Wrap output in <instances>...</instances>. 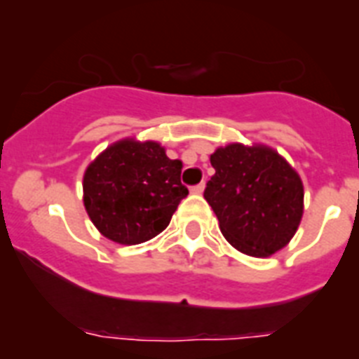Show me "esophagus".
Segmentation results:
<instances>
[{"label":"esophagus","instance_id":"obj_1","mask_svg":"<svg viewBox=\"0 0 359 359\" xmlns=\"http://www.w3.org/2000/svg\"><path fill=\"white\" fill-rule=\"evenodd\" d=\"M204 182H201V184H197V186H193L191 189H189V191L193 193V195H202V191H204Z\"/></svg>","mask_w":359,"mask_h":359}]
</instances>
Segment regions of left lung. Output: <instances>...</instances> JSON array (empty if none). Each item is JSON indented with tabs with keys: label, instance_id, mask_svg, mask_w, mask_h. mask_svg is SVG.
I'll return each mask as SVG.
<instances>
[{
	"label": "left lung",
	"instance_id": "obj_1",
	"mask_svg": "<svg viewBox=\"0 0 359 359\" xmlns=\"http://www.w3.org/2000/svg\"><path fill=\"white\" fill-rule=\"evenodd\" d=\"M204 198L224 238L240 253L267 258L291 242L304 217V182L274 148L260 142L218 146Z\"/></svg>",
	"mask_w": 359,
	"mask_h": 359
}]
</instances>
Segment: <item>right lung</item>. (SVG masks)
Listing matches in <instances>:
<instances>
[{
    "label": "right lung",
    "mask_w": 359,
    "mask_h": 359,
    "mask_svg": "<svg viewBox=\"0 0 359 359\" xmlns=\"http://www.w3.org/2000/svg\"><path fill=\"white\" fill-rule=\"evenodd\" d=\"M180 171L182 161H171L161 142L119 139L86 166V213L97 231L115 244H142L166 229L188 195Z\"/></svg>",
    "instance_id": "1"
}]
</instances>
